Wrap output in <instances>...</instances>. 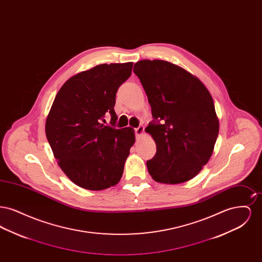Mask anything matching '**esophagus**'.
I'll use <instances>...</instances> for the list:
<instances>
[{
  "instance_id": "obj_1",
  "label": "esophagus",
  "mask_w": 262,
  "mask_h": 262,
  "mask_svg": "<svg viewBox=\"0 0 262 262\" xmlns=\"http://www.w3.org/2000/svg\"><path fill=\"white\" fill-rule=\"evenodd\" d=\"M135 132H136V136H137V138H139L144 134V127L142 125H139L137 128L135 129Z\"/></svg>"
}]
</instances>
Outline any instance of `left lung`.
Segmentation results:
<instances>
[{
	"label": "left lung",
	"instance_id": "1",
	"mask_svg": "<svg viewBox=\"0 0 262 262\" xmlns=\"http://www.w3.org/2000/svg\"><path fill=\"white\" fill-rule=\"evenodd\" d=\"M134 73L154 118L145 128L156 143L155 156L146 162L150 176L167 185L191 180L209 161L219 133L211 94L196 76L172 62L142 60Z\"/></svg>",
	"mask_w": 262,
	"mask_h": 262
}]
</instances>
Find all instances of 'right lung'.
Returning <instances> with one entry per match:
<instances>
[{
	"mask_svg": "<svg viewBox=\"0 0 262 262\" xmlns=\"http://www.w3.org/2000/svg\"><path fill=\"white\" fill-rule=\"evenodd\" d=\"M134 62L102 63L69 78L57 93L45 132L54 157L76 186L101 190L116 186L136 141L132 127L105 125L114 111L120 85L132 75Z\"/></svg>",
	"mask_w": 262,
	"mask_h": 262,
	"instance_id": "1",
	"label": "right lung"
}]
</instances>
